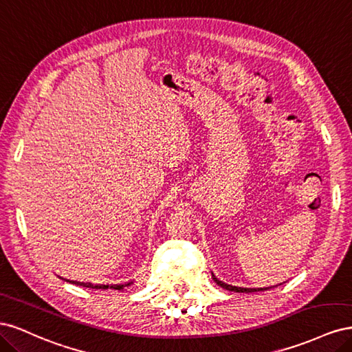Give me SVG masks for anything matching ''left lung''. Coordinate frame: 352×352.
I'll list each match as a JSON object with an SVG mask.
<instances>
[{"label":"left lung","instance_id":"8db88e82","mask_svg":"<svg viewBox=\"0 0 352 352\" xmlns=\"http://www.w3.org/2000/svg\"><path fill=\"white\" fill-rule=\"evenodd\" d=\"M211 278L214 279V282H216L220 287H225V289L233 291V292H258V291H267V289H272V287H274V286H272V287H258V289H255V287H238V286H232V285H228V283H225V282L219 280L212 273H211Z\"/></svg>","mask_w":352,"mask_h":352}]
</instances>
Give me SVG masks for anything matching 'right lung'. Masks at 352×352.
Wrapping results in <instances>:
<instances>
[{"label": "right lung", "instance_id": "1", "mask_svg": "<svg viewBox=\"0 0 352 352\" xmlns=\"http://www.w3.org/2000/svg\"><path fill=\"white\" fill-rule=\"evenodd\" d=\"M65 280H67V279H65ZM67 282L74 283V285H79V286H85V287H92V289H109V285H92V283L74 282V280H67ZM129 285H132V282L131 283H126L124 286H129ZM111 287H114V289H123V285H116V286H111Z\"/></svg>", "mask_w": 352, "mask_h": 352}]
</instances>
